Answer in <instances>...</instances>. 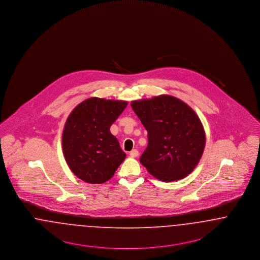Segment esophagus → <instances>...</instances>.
<instances>
[{
    "label": "esophagus",
    "instance_id": "1",
    "mask_svg": "<svg viewBox=\"0 0 260 260\" xmlns=\"http://www.w3.org/2000/svg\"><path fill=\"white\" fill-rule=\"evenodd\" d=\"M129 154H130V156H131V157H137V156L139 155V151H138L137 149H133V150H131V151H130V153H129Z\"/></svg>",
    "mask_w": 260,
    "mask_h": 260
}]
</instances>
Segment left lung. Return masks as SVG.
<instances>
[{
	"instance_id": "obj_1",
	"label": "left lung",
	"mask_w": 260,
	"mask_h": 260,
	"mask_svg": "<svg viewBox=\"0 0 260 260\" xmlns=\"http://www.w3.org/2000/svg\"><path fill=\"white\" fill-rule=\"evenodd\" d=\"M131 107L147 131L148 145L140 162L162 181H179L190 174L203 154V125L180 99L160 95L132 101Z\"/></svg>"
}]
</instances>
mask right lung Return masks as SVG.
Segmentation results:
<instances>
[{
	"instance_id": "right-lung-1",
	"label": "right lung",
	"mask_w": 260,
	"mask_h": 260,
	"mask_svg": "<svg viewBox=\"0 0 260 260\" xmlns=\"http://www.w3.org/2000/svg\"><path fill=\"white\" fill-rule=\"evenodd\" d=\"M127 102L92 97L70 113L62 134L69 168L81 181L100 184L109 181L126 154L110 128Z\"/></svg>"
}]
</instances>
